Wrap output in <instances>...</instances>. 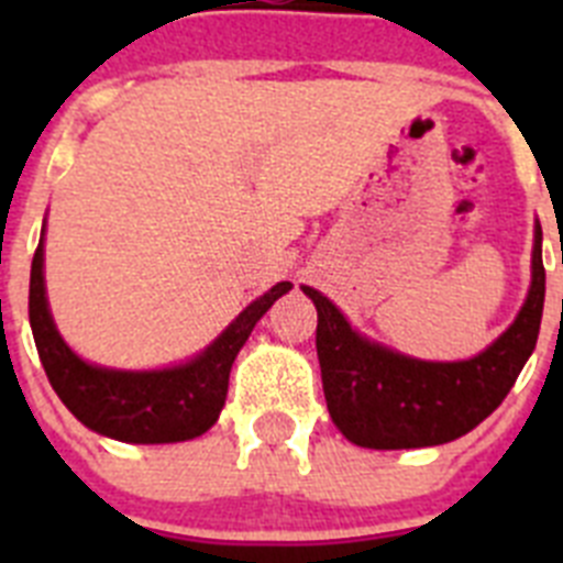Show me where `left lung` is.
Listing matches in <instances>:
<instances>
[{"mask_svg": "<svg viewBox=\"0 0 563 563\" xmlns=\"http://www.w3.org/2000/svg\"><path fill=\"white\" fill-rule=\"evenodd\" d=\"M318 310L316 350L327 409L361 449H426L476 429L496 411L539 341L544 312L541 228L536 225L533 285L516 321L471 361H415L352 332L330 298L301 287Z\"/></svg>", "mask_w": 563, "mask_h": 563, "instance_id": "obj_1", "label": "left lung"}]
</instances>
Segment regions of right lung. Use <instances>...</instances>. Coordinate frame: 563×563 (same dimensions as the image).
I'll return each instance as SVG.
<instances>
[{"label":"right lung","mask_w":563,"mask_h":563,"mask_svg":"<svg viewBox=\"0 0 563 563\" xmlns=\"http://www.w3.org/2000/svg\"><path fill=\"white\" fill-rule=\"evenodd\" d=\"M44 242H38L30 267V327L36 350L47 372L49 386L87 429L121 442H183L206 434L228 395V375L233 357L247 341L256 321L290 282L256 298L217 341L191 363L163 372H114L81 361L58 335L44 298Z\"/></svg>","instance_id":"obj_1"}]
</instances>
